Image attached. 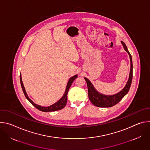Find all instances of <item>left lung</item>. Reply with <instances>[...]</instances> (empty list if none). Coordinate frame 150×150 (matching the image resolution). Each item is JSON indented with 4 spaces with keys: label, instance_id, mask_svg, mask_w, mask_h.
Masks as SVG:
<instances>
[{
    "label": "left lung",
    "instance_id": "obj_1",
    "mask_svg": "<svg viewBox=\"0 0 150 150\" xmlns=\"http://www.w3.org/2000/svg\"><path fill=\"white\" fill-rule=\"evenodd\" d=\"M121 42L124 47V49L127 52L128 54H129L131 60V70L129 79H128L125 88L121 91L113 96H104L98 93L93 87V85L91 83V82L87 78H84L85 81H86L87 83L89 99L90 101L97 107H100V108H111V107L114 106L115 105L117 104L123 98V97L128 93L131 87L133 76V65L132 56L129 52L128 51L127 47L126 45L124 43V42L122 41Z\"/></svg>",
    "mask_w": 150,
    "mask_h": 150
}]
</instances>
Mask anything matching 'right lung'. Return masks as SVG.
Masks as SVG:
<instances>
[{
  "label": "right lung",
  "instance_id": "obj_1",
  "mask_svg": "<svg viewBox=\"0 0 150 150\" xmlns=\"http://www.w3.org/2000/svg\"><path fill=\"white\" fill-rule=\"evenodd\" d=\"M78 75H76L74 76H72V78H71L68 81V83L67 84V88L65 92V94H64L63 96L62 97V98L59 100L57 102H56V103L53 104V105L49 106V107H46V108H45V107H41L40 105H38L37 104H35L34 102H33V101L28 97L25 88L24 87V85H23V82L22 81V78H21V75L20 74V82H21V87H22L23 91L24 92V94L25 96V97L27 98V99L35 107V108H37L38 110L42 111V112H54V111H57V110H59L63 108H64L65 107L67 103V100H68V91L71 86V85L72 83V82H74V81L77 78Z\"/></svg>",
  "mask_w": 150,
  "mask_h": 150
}]
</instances>
